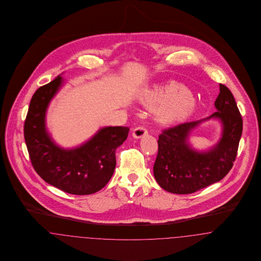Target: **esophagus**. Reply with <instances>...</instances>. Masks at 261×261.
Here are the masks:
<instances>
[{"mask_svg": "<svg viewBox=\"0 0 261 261\" xmlns=\"http://www.w3.org/2000/svg\"><path fill=\"white\" fill-rule=\"evenodd\" d=\"M147 133H148V130H147L146 127H144V126H138V127L133 129L132 135H133L134 138H136V139H140V138L145 136Z\"/></svg>", "mask_w": 261, "mask_h": 261, "instance_id": "esophagus-1", "label": "esophagus"}]
</instances>
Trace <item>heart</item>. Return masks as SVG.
<instances>
[{
    "label": "heart",
    "mask_w": 261,
    "mask_h": 261,
    "mask_svg": "<svg viewBox=\"0 0 261 261\" xmlns=\"http://www.w3.org/2000/svg\"><path fill=\"white\" fill-rule=\"evenodd\" d=\"M143 101L150 107L158 108V112L163 121H174L184 117L193 107L190 91L178 85H169L165 89L154 88L146 91Z\"/></svg>",
    "instance_id": "heart-1"
}]
</instances>
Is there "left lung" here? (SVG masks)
Segmentation results:
<instances>
[{"instance_id":"obj_1","label":"left lung","mask_w":261,"mask_h":261,"mask_svg":"<svg viewBox=\"0 0 261 261\" xmlns=\"http://www.w3.org/2000/svg\"><path fill=\"white\" fill-rule=\"evenodd\" d=\"M214 112L210 117L185 122L162 130L153 165L156 182L167 192L186 195L220 181L233 167L243 132V119L231 91L220 84ZM218 118L224 124L219 144L208 152L192 149L186 140L190 131L203 120Z\"/></svg>"}]
</instances>
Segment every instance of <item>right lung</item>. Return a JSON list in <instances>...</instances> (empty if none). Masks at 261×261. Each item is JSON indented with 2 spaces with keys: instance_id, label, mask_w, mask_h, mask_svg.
Here are the masks:
<instances>
[{
  "instance_id": "obj_1",
  "label": "right lung",
  "mask_w": 261,
  "mask_h": 261,
  "mask_svg": "<svg viewBox=\"0 0 261 261\" xmlns=\"http://www.w3.org/2000/svg\"><path fill=\"white\" fill-rule=\"evenodd\" d=\"M62 86V77L39 88L30 100L24 139L38 175L51 186L72 195H90L106 186L115 168V149L127 139L129 128L105 127L73 149L58 147L45 126L48 105Z\"/></svg>"
}]
</instances>
